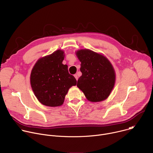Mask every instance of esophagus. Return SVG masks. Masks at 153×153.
<instances>
[{"label":"esophagus","mask_w":153,"mask_h":153,"mask_svg":"<svg viewBox=\"0 0 153 153\" xmlns=\"http://www.w3.org/2000/svg\"><path fill=\"white\" fill-rule=\"evenodd\" d=\"M74 77L76 78V79L77 80H78V76H77V74H74Z\"/></svg>","instance_id":"34e87169"}]
</instances>
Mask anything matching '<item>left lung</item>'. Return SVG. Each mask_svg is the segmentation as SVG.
<instances>
[{
	"label": "left lung",
	"mask_w": 153,
	"mask_h": 153,
	"mask_svg": "<svg viewBox=\"0 0 153 153\" xmlns=\"http://www.w3.org/2000/svg\"><path fill=\"white\" fill-rule=\"evenodd\" d=\"M76 55L81 62L80 70L82 74L77 80L78 88L91 102L106 99L113 88L116 78L110 61L89 50L77 51Z\"/></svg>",
	"instance_id": "obj_1"
}]
</instances>
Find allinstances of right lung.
Wrapping results in <instances>:
<instances>
[{"instance_id": "1", "label": "right lung", "mask_w": 153, "mask_h": 153, "mask_svg": "<svg viewBox=\"0 0 153 153\" xmlns=\"http://www.w3.org/2000/svg\"><path fill=\"white\" fill-rule=\"evenodd\" d=\"M64 52L57 50L37 60L30 76L33 91L43 105L58 106L63 104L70 88L76 85L67 65L62 64Z\"/></svg>"}]
</instances>
